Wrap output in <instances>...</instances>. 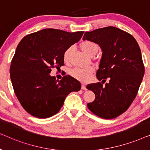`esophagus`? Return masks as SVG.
Here are the masks:
<instances>
[{"instance_id":"obj_1","label":"esophagus","mask_w":150,"mask_h":150,"mask_svg":"<svg viewBox=\"0 0 150 150\" xmlns=\"http://www.w3.org/2000/svg\"><path fill=\"white\" fill-rule=\"evenodd\" d=\"M81 89L83 90H87V87H86V86L85 85H82Z\"/></svg>"}]
</instances>
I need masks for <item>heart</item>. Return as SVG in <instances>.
Segmentation results:
<instances>
[{
    "label": "heart",
    "mask_w": 150,
    "mask_h": 150,
    "mask_svg": "<svg viewBox=\"0 0 150 150\" xmlns=\"http://www.w3.org/2000/svg\"><path fill=\"white\" fill-rule=\"evenodd\" d=\"M80 48L84 52L86 53L89 56L95 55L99 50L98 45L94 42L89 40H85L81 42L80 44ZM72 47H69L63 53V60L65 62H68L70 57L71 51ZM93 69L89 67V68H74L71 71L70 74L74 79L81 81H87L91 76L93 73Z\"/></svg>",
    "instance_id": "obj_1"
}]
</instances>
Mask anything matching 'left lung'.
I'll return each mask as SVG.
<instances>
[{
    "mask_svg": "<svg viewBox=\"0 0 150 150\" xmlns=\"http://www.w3.org/2000/svg\"><path fill=\"white\" fill-rule=\"evenodd\" d=\"M85 40L96 43L102 51L96 76L103 84L87 85L96 96L87 107L101 118H115L130 107L142 82L145 67L141 49L134 37L113 26L86 32Z\"/></svg>",
    "mask_w": 150,
    "mask_h": 150,
    "instance_id": "obj_1",
    "label": "left lung"
}]
</instances>
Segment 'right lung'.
<instances>
[{
    "instance_id": "add662e5",
    "label": "right lung",
    "mask_w": 150,
    "mask_h": 150,
    "mask_svg": "<svg viewBox=\"0 0 150 150\" xmlns=\"http://www.w3.org/2000/svg\"><path fill=\"white\" fill-rule=\"evenodd\" d=\"M83 33L46 28L20 41L11 61L10 77L16 97L31 115L42 119L53 116L69 93L81 89L80 82L69 75L59 81L50 73L52 68L64 65L63 53Z\"/></svg>"
}]
</instances>
